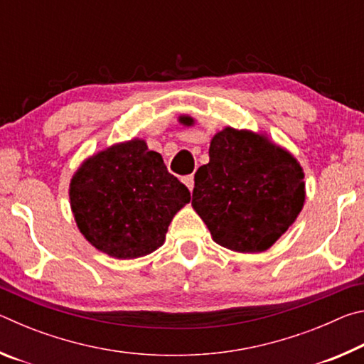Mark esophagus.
Here are the masks:
<instances>
[{"label": "esophagus", "instance_id": "1", "mask_svg": "<svg viewBox=\"0 0 364 364\" xmlns=\"http://www.w3.org/2000/svg\"><path fill=\"white\" fill-rule=\"evenodd\" d=\"M181 181H183L184 184H186L189 191H193V189H194V176H193V175L183 176V178H181Z\"/></svg>", "mask_w": 364, "mask_h": 364}]
</instances>
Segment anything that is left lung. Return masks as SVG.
I'll use <instances>...</instances> for the list:
<instances>
[{"instance_id":"1","label":"left lung","mask_w":364,"mask_h":364,"mask_svg":"<svg viewBox=\"0 0 364 364\" xmlns=\"http://www.w3.org/2000/svg\"><path fill=\"white\" fill-rule=\"evenodd\" d=\"M178 120L196 123L189 115ZM208 157L194 176L193 208L212 239L241 254L268 250L304 208L299 160L267 134L231 127L213 134Z\"/></svg>"}]
</instances>
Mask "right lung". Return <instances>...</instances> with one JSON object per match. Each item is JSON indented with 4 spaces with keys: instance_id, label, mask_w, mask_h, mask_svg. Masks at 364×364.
<instances>
[{
    "instance_id": "right-lung-1",
    "label": "right lung",
    "mask_w": 364,
    "mask_h": 364,
    "mask_svg": "<svg viewBox=\"0 0 364 364\" xmlns=\"http://www.w3.org/2000/svg\"><path fill=\"white\" fill-rule=\"evenodd\" d=\"M80 232L119 260L152 254L191 193L144 139L117 143L83 160L69 188Z\"/></svg>"
}]
</instances>
